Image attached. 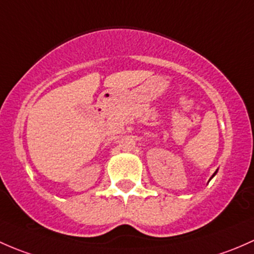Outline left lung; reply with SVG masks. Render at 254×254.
Wrapping results in <instances>:
<instances>
[{
  "instance_id": "obj_1",
  "label": "left lung",
  "mask_w": 254,
  "mask_h": 254,
  "mask_svg": "<svg viewBox=\"0 0 254 254\" xmlns=\"http://www.w3.org/2000/svg\"><path fill=\"white\" fill-rule=\"evenodd\" d=\"M215 174H216V171H215V172H214V175H213V176H215ZM213 176H211V177H213Z\"/></svg>"
}]
</instances>
